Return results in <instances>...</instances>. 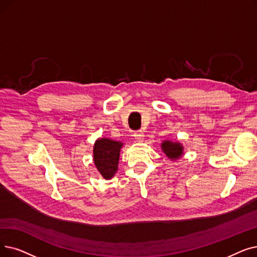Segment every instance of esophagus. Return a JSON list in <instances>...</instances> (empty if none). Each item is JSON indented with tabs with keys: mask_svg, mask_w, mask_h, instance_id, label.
I'll list each match as a JSON object with an SVG mask.
<instances>
[{
	"mask_svg": "<svg viewBox=\"0 0 257 257\" xmlns=\"http://www.w3.org/2000/svg\"><path fill=\"white\" fill-rule=\"evenodd\" d=\"M133 137H135L136 142H143L145 136H144V132L143 131H137V132H135V135H133Z\"/></svg>",
	"mask_w": 257,
	"mask_h": 257,
	"instance_id": "obj_1",
	"label": "esophagus"
}]
</instances>
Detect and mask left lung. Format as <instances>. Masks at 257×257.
<instances>
[{"instance_id": "1", "label": "left lung", "mask_w": 257, "mask_h": 257, "mask_svg": "<svg viewBox=\"0 0 257 257\" xmlns=\"http://www.w3.org/2000/svg\"><path fill=\"white\" fill-rule=\"evenodd\" d=\"M162 149L170 160L180 159L183 154V147L181 146V144L172 143L170 141L164 142L162 144Z\"/></svg>"}]
</instances>
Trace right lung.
Returning a JSON list of instances; mask_svg holds the SVG:
<instances>
[{
	"label": "right lung",
	"instance_id": "1",
	"mask_svg": "<svg viewBox=\"0 0 257 257\" xmlns=\"http://www.w3.org/2000/svg\"><path fill=\"white\" fill-rule=\"evenodd\" d=\"M121 146L120 142L109 139H99L94 144L93 161L97 170L106 180L112 177L117 171Z\"/></svg>",
	"mask_w": 257,
	"mask_h": 257
}]
</instances>
